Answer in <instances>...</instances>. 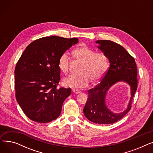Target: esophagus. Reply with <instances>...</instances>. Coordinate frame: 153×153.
I'll use <instances>...</instances> for the list:
<instances>
[{"instance_id": "esophagus-1", "label": "esophagus", "mask_w": 153, "mask_h": 153, "mask_svg": "<svg viewBox=\"0 0 153 153\" xmlns=\"http://www.w3.org/2000/svg\"><path fill=\"white\" fill-rule=\"evenodd\" d=\"M72 92H73L75 93V94H76L81 93V91H80L78 90V89H72Z\"/></svg>"}]
</instances>
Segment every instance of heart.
<instances>
[{"label":"heart","mask_w":153,"mask_h":153,"mask_svg":"<svg viewBox=\"0 0 153 153\" xmlns=\"http://www.w3.org/2000/svg\"><path fill=\"white\" fill-rule=\"evenodd\" d=\"M74 60L81 64L78 70L79 74L72 75L64 79L67 87L82 89L91 81L94 84L103 77L108 70L109 62L107 55L103 53H95L87 46L76 48L72 51ZM58 68L64 74L69 70L70 59L66 54L61 55L58 59Z\"/></svg>","instance_id":"heart-1"}]
</instances>
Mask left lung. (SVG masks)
I'll return each mask as SVG.
<instances>
[{"mask_svg":"<svg viewBox=\"0 0 153 153\" xmlns=\"http://www.w3.org/2000/svg\"><path fill=\"white\" fill-rule=\"evenodd\" d=\"M97 48L108 57L110 67L101 82L88 91V97L83 111L91 122L98 124L114 123L122 118L131 108V102L138 87L137 68L134 59L125 48L110 40H97ZM118 82L131 87V97L126 110L114 113L106 105L105 97L109 88Z\"/></svg>","mask_w":153,"mask_h":153,"instance_id":"left-lung-1","label":"left lung"}]
</instances>
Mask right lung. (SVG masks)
<instances>
[{
  "instance_id": "add662e5",
  "label": "right lung",
  "mask_w": 153,
  "mask_h": 153,
  "mask_svg": "<svg viewBox=\"0 0 153 153\" xmlns=\"http://www.w3.org/2000/svg\"><path fill=\"white\" fill-rule=\"evenodd\" d=\"M78 39L57 36L31 43L15 69V97L25 114L34 122L45 123L57 118L70 88H58L61 71L58 59Z\"/></svg>"
}]
</instances>
